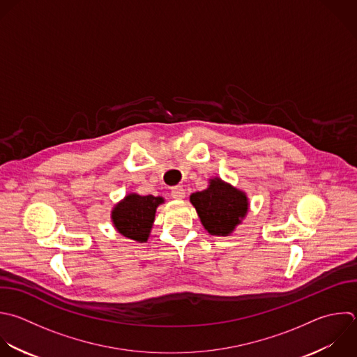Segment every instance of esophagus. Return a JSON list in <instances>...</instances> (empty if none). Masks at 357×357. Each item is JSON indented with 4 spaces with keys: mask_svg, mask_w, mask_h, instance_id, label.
I'll return each mask as SVG.
<instances>
[{
    "mask_svg": "<svg viewBox=\"0 0 357 357\" xmlns=\"http://www.w3.org/2000/svg\"><path fill=\"white\" fill-rule=\"evenodd\" d=\"M172 197L174 199H183L185 197V190L181 185H176L172 188Z\"/></svg>",
    "mask_w": 357,
    "mask_h": 357,
    "instance_id": "obj_1",
    "label": "esophagus"
}]
</instances>
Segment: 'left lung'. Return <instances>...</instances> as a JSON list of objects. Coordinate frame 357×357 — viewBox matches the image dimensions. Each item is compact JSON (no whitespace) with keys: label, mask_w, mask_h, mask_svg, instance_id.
Returning a JSON list of instances; mask_svg holds the SVG:
<instances>
[{"label":"left lung","mask_w":357,"mask_h":357,"mask_svg":"<svg viewBox=\"0 0 357 357\" xmlns=\"http://www.w3.org/2000/svg\"><path fill=\"white\" fill-rule=\"evenodd\" d=\"M204 227L215 236H227L241 222L248 209L244 192L219 178L211 180L206 190L190 197Z\"/></svg>","instance_id":"8db88e82"}]
</instances>
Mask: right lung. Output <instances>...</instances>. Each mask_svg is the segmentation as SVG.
<instances>
[{"mask_svg":"<svg viewBox=\"0 0 357 357\" xmlns=\"http://www.w3.org/2000/svg\"><path fill=\"white\" fill-rule=\"evenodd\" d=\"M163 198L153 195H127L112 213L116 229L126 237L146 241L152 223L155 220V212Z\"/></svg>","mask_w":357,"mask_h":357,"instance_id":"add662e5","label":"right lung"}]
</instances>
